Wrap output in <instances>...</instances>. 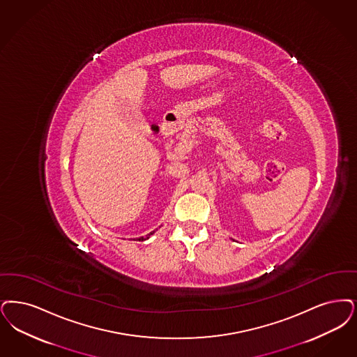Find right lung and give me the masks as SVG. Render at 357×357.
Returning <instances> with one entry per match:
<instances>
[{
	"label": "right lung",
	"instance_id": "add662e5",
	"mask_svg": "<svg viewBox=\"0 0 357 357\" xmlns=\"http://www.w3.org/2000/svg\"><path fill=\"white\" fill-rule=\"evenodd\" d=\"M155 231H157V229L151 231V232H150V234H147L146 236H139V238H135V239H137V241H139V242H141V241H146V239H149V238H150V236H151V235H153Z\"/></svg>",
	"mask_w": 357,
	"mask_h": 357
}]
</instances>
